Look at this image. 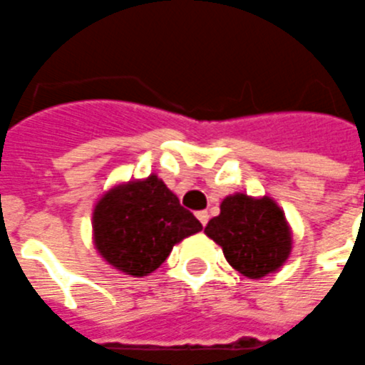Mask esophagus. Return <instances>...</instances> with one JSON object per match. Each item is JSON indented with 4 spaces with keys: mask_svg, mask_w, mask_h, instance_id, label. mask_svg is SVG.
<instances>
[{
    "mask_svg": "<svg viewBox=\"0 0 365 365\" xmlns=\"http://www.w3.org/2000/svg\"><path fill=\"white\" fill-rule=\"evenodd\" d=\"M197 218H199V222H201L202 226H207L208 212H207V210H201V212H197Z\"/></svg>",
    "mask_w": 365,
    "mask_h": 365,
    "instance_id": "34e87169",
    "label": "esophagus"
}]
</instances>
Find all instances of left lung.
I'll return each mask as SVG.
<instances>
[{
	"mask_svg": "<svg viewBox=\"0 0 365 365\" xmlns=\"http://www.w3.org/2000/svg\"><path fill=\"white\" fill-rule=\"evenodd\" d=\"M205 233L222 247L230 266L249 279L277 272L293 250V232L285 212L268 195H227Z\"/></svg>",
	"mask_w": 365,
	"mask_h": 365,
	"instance_id": "1",
	"label": "left lung"
}]
</instances>
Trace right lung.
Segmentation results:
<instances>
[{
    "label": "right lung",
    "instance_id": "right-lung-1",
    "mask_svg": "<svg viewBox=\"0 0 365 365\" xmlns=\"http://www.w3.org/2000/svg\"><path fill=\"white\" fill-rule=\"evenodd\" d=\"M91 227L103 260L133 277L153 274L174 245L202 230L157 174L107 189L93 207Z\"/></svg>",
    "mask_w": 365,
    "mask_h": 365
}]
</instances>
